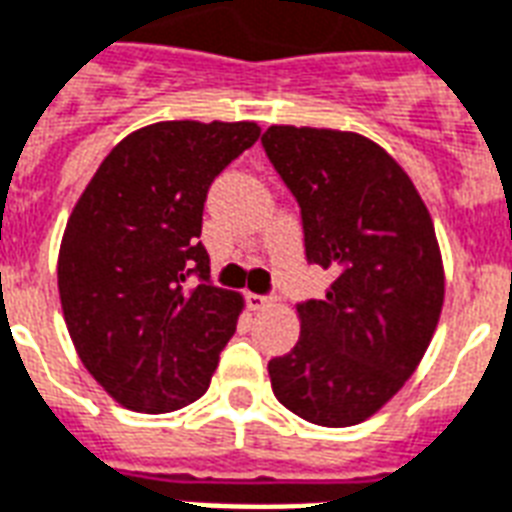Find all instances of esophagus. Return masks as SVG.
<instances>
[{
  "label": "esophagus",
  "mask_w": 512,
  "mask_h": 512,
  "mask_svg": "<svg viewBox=\"0 0 512 512\" xmlns=\"http://www.w3.org/2000/svg\"><path fill=\"white\" fill-rule=\"evenodd\" d=\"M248 305L251 310H267L275 305V297H261V294H248Z\"/></svg>",
  "instance_id": "obj_1"
}]
</instances>
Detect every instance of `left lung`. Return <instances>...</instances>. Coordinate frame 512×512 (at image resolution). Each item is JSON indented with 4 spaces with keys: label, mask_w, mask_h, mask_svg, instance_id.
Here are the masks:
<instances>
[{
    "label": "left lung",
    "mask_w": 512,
    "mask_h": 512,
    "mask_svg": "<svg viewBox=\"0 0 512 512\" xmlns=\"http://www.w3.org/2000/svg\"><path fill=\"white\" fill-rule=\"evenodd\" d=\"M261 142L299 202L307 261L332 272L326 299L297 307L302 332L270 361L272 391L310 424H361L416 372L443 313L432 215L364 134L270 126Z\"/></svg>",
    "instance_id": "left-lung-1"
}]
</instances>
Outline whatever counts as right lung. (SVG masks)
Wrapping results in <instances>:
<instances>
[{
  "mask_svg": "<svg viewBox=\"0 0 512 512\" xmlns=\"http://www.w3.org/2000/svg\"><path fill=\"white\" fill-rule=\"evenodd\" d=\"M253 121H159L126 134L72 207L59 299L83 367L134 413H172L210 386L245 299L215 288L197 240L215 175L259 140ZM199 271L203 283L186 287Z\"/></svg>",
  "mask_w": 512,
  "mask_h": 512,
  "instance_id": "add662e5",
  "label": "right lung"
}]
</instances>
